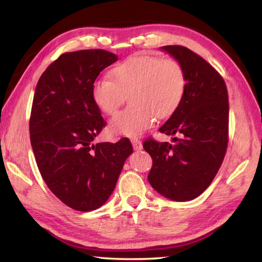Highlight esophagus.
<instances>
[{
	"instance_id": "obj_1",
	"label": "esophagus",
	"mask_w": 262,
	"mask_h": 262,
	"mask_svg": "<svg viewBox=\"0 0 262 262\" xmlns=\"http://www.w3.org/2000/svg\"><path fill=\"white\" fill-rule=\"evenodd\" d=\"M132 143H133V147H134V150H141L142 147H143V145H142L141 140H139V139H133Z\"/></svg>"
}]
</instances>
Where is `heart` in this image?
<instances>
[{
	"label": "heart",
	"instance_id": "heart-1",
	"mask_svg": "<svg viewBox=\"0 0 262 262\" xmlns=\"http://www.w3.org/2000/svg\"><path fill=\"white\" fill-rule=\"evenodd\" d=\"M92 85V99L101 112L114 115L129 98L132 105L110 123V132L135 137L154 125L156 117H170L186 91V73L174 59L150 54L127 57Z\"/></svg>",
	"mask_w": 262,
	"mask_h": 262
}]
</instances>
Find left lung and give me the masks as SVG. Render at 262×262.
Listing matches in <instances>:
<instances>
[{"label": "left lung", "mask_w": 262, "mask_h": 262, "mask_svg": "<svg viewBox=\"0 0 262 262\" xmlns=\"http://www.w3.org/2000/svg\"><path fill=\"white\" fill-rule=\"evenodd\" d=\"M161 48L183 66L187 84L179 107L159 128L177 136L173 143L144 141L152 158L148 180L163 196L189 201L211 184L227 152L228 90L220 73L196 53L179 45Z\"/></svg>", "instance_id": "1"}]
</instances>
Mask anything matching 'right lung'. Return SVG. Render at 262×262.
Masks as SVG:
<instances>
[{
	"instance_id": "obj_1",
	"label": "right lung",
	"mask_w": 262,
	"mask_h": 262,
	"mask_svg": "<svg viewBox=\"0 0 262 262\" xmlns=\"http://www.w3.org/2000/svg\"><path fill=\"white\" fill-rule=\"evenodd\" d=\"M118 60L104 50L63 53L48 66L35 88L30 140L42 179L57 199L78 211L107 201L127 157L130 141L94 144L106 126L92 99L101 70Z\"/></svg>"
}]
</instances>
